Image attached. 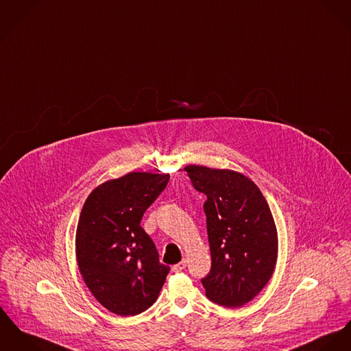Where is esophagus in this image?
Returning a JSON list of instances; mask_svg holds the SVG:
<instances>
[{"mask_svg": "<svg viewBox=\"0 0 351 351\" xmlns=\"http://www.w3.org/2000/svg\"><path fill=\"white\" fill-rule=\"evenodd\" d=\"M185 267H186V258H184L182 261H180L178 264H176V265H173V271L174 272H181L182 269H185Z\"/></svg>", "mask_w": 351, "mask_h": 351, "instance_id": "1", "label": "esophagus"}]
</instances>
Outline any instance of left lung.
I'll list each match as a JSON object with an SVG mask.
<instances>
[{"mask_svg":"<svg viewBox=\"0 0 351 351\" xmlns=\"http://www.w3.org/2000/svg\"><path fill=\"white\" fill-rule=\"evenodd\" d=\"M184 169L194 189L206 195L212 268L201 279L205 293L220 306H244L275 271L278 230L269 206L255 182L239 171L199 165Z\"/></svg>","mask_w":351,"mask_h":351,"instance_id":"obj_1","label":"left lung"}]
</instances>
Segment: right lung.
Segmentation results:
<instances>
[{
  "label": "right lung",
  "instance_id": "add662e5",
  "mask_svg": "<svg viewBox=\"0 0 351 351\" xmlns=\"http://www.w3.org/2000/svg\"><path fill=\"white\" fill-rule=\"evenodd\" d=\"M169 178L132 171L99 185L83 205L75 240L77 267L96 300L117 315L152 307L169 274L141 226Z\"/></svg>",
  "mask_w": 351,
  "mask_h": 351
}]
</instances>
